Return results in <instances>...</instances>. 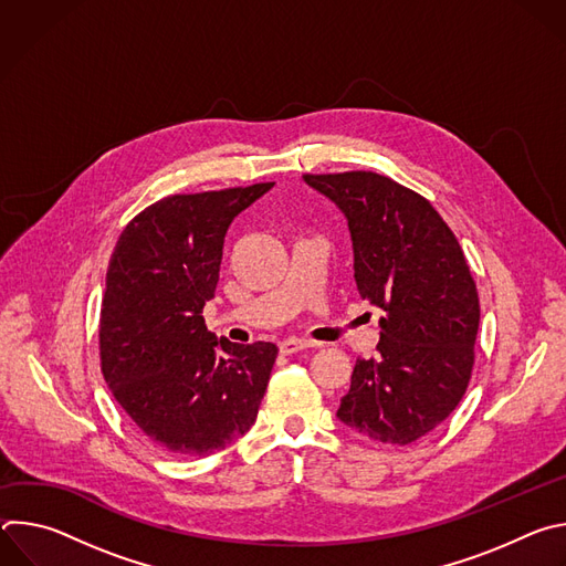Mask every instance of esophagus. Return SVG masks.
Masks as SVG:
<instances>
[{"label":"esophagus","mask_w":566,"mask_h":566,"mask_svg":"<svg viewBox=\"0 0 566 566\" xmlns=\"http://www.w3.org/2000/svg\"><path fill=\"white\" fill-rule=\"evenodd\" d=\"M308 347H315V343L302 340V338H286V340L280 343V354L282 356H291V354H297V352L308 349Z\"/></svg>","instance_id":"34e87169"}]
</instances>
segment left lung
I'll use <instances>...</instances> for the list:
<instances>
[{
    "mask_svg": "<svg viewBox=\"0 0 566 566\" xmlns=\"http://www.w3.org/2000/svg\"><path fill=\"white\" fill-rule=\"evenodd\" d=\"M345 214L354 280L382 317L376 358H358L338 419L408 446L459 406L479 329L476 286L448 223L421 195L376 172L304 175Z\"/></svg>",
    "mask_w": 566,
    "mask_h": 566,
    "instance_id": "left-lung-1",
    "label": "left lung"
}]
</instances>
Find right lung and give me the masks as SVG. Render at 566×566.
<instances>
[{"mask_svg": "<svg viewBox=\"0 0 566 566\" xmlns=\"http://www.w3.org/2000/svg\"><path fill=\"white\" fill-rule=\"evenodd\" d=\"M275 184L166 197L123 230L101 308L103 376L140 432L177 457H203L258 419L277 347L208 332L232 219Z\"/></svg>", "mask_w": 566, "mask_h": 566, "instance_id": "right-lung-1", "label": "right lung"}]
</instances>
